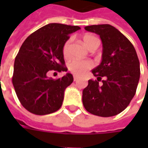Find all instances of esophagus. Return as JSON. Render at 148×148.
I'll list each match as a JSON object with an SVG mask.
<instances>
[{"mask_svg": "<svg viewBox=\"0 0 148 148\" xmlns=\"http://www.w3.org/2000/svg\"><path fill=\"white\" fill-rule=\"evenodd\" d=\"M77 79H78V77H77V76H74V81L75 82V81H77Z\"/></svg>", "mask_w": 148, "mask_h": 148, "instance_id": "1", "label": "esophagus"}]
</instances>
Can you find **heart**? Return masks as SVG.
<instances>
[{"mask_svg": "<svg viewBox=\"0 0 148 148\" xmlns=\"http://www.w3.org/2000/svg\"><path fill=\"white\" fill-rule=\"evenodd\" d=\"M82 40L87 48L90 50L93 47H97L99 46V40L95 36L91 34H86L82 37ZM71 39H67L65 42L64 45L62 47V55L64 58H68L70 56V47H71ZM93 67V63L90 61L87 60H77L74 59L69 63L68 68L72 74L81 76L86 73L87 71Z\"/></svg>", "mask_w": 148, "mask_h": 148, "instance_id": "heart-1", "label": "heart"}]
</instances>
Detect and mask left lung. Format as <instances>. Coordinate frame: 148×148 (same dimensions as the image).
Instances as JSON below:
<instances>
[{"label":"left lung","mask_w":148,"mask_h":148,"mask_svg":"<svg viewBox=\"0 0 148 148\" xmlns=\"http://www.w3.org/2000/svg\"><path fill=\"white\" fill-rule=\"evenodd\" d=\"M85 29L99 35L103 51L101 64L92 71L97 80H89L82 91L83 106L96 116H116L127 108L136 94L140 76L136 51L132 42L112 25H91ZM102 77L106 79L99 84Z\"/></svg>","instance_id":"left-lung-1"}]
</instances>
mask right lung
Instances as JSON below:
<instances>
[{
	"label": "right lung",
	"instance_id": "obj_1",
	"mask_svg": "<svg viewBox=\"0 0 148 148\" xmlns=\"http://www.w3.org/2000/svg\"><path fill=\"white\" fill-rule=\"evenodd\" d=\"M81 29L62 24H47L31 34L21 45L14 62L12 84L21 105L36 115L61 108L64 91L74 81L70 73L53 79L49 72L67 71L62 47L70 34Z\"/></svg>",
	"mask_w": 148,
	"mask_h": 148
}]
</instances>
